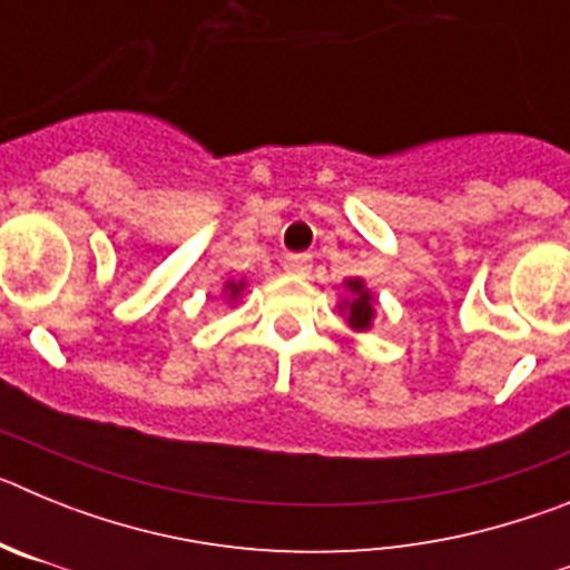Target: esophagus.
I'll list each match as a JSON object with an SVG mask.
<instances>
[{
  "label": "esophagus",
  "mask_w": 570,
  "mask_h": 570,
  "mask_svg": "<svg viewBox=\"0 0 570 570\" xmlns=\"http://www.w3.org/2000/svg\"><path fill=\"white\" fill-rule=\"evenodd\" d=\"M282 268L288 271L291 276H308L311 274V256L288 254L285 259H282Z\"/></svg>",
  "instance_id": "obj_1"
}]
</instances>
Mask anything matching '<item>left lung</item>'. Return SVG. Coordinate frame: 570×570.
<instances>
[{
	"instance_id": "obj_1",
	"label": "left lung",
	"mask_w": 570,
	"mask_h": 570,
	"mask_svg": "<svg viewBox=\"0 0 570 570\" xmlns=\"http://www.w3.org/2000/svg\"><path fill=\"white\" fill-rule=\"evenodd\" d=\"M345 285H347V291H351V299L342 302L340 311H345L347 314V325H351V328L367 331L376 316L374 294L365 288V282L362 279H347Z\"/></svg>"
}]
</instances>
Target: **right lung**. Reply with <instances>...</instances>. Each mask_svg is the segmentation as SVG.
I'll list each match as a JSON object with an SVG mask.
<instances>
[{
	"label": "right lung",
	"instance_id": "right-lung-1",
	"mask_svg": "<svg viewBox=\"0 0 570 570\" xmlns=\"http://www.w3.org/2000/svg\"><path fill=\"white\" fill-rule=\"evenodd\" d=\"M242 291H245V282H228V285H225V296H228V302H234L236 296L242 294Z\"/></svg>",
	"mask_w": 570,
	"mask_h": 570
}]
</instances>
